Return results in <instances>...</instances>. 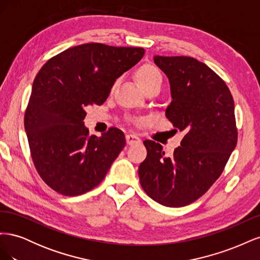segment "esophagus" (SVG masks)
<instances>
[{
	"label": "esophagus",
	"mask_w": 260,
	"mask_h": 260,
	"mask_svg": "<svg viewBox=\"0 0 260 260\" xmlns=\"http://www.w3.org/2000/svg\"><path fill=\"white\" fill-rule=\"evenodd\" d=\"M125 140H127V143L129 144V145H132V144H138V143H140L141 142V140H140V138L138 137V136H136V135H127L125 136Z\"/></svg>",
	"instance_id": "obj_1"
}]
</instances>
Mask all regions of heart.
Here are the masks:
<instances>
[{
    "instance_id": "b5f03b06",
    "label": "heart",
    "mask_w": 260,
    "mask_h": 260,
    "mask_svg": "<svg viewBox=\"0 0 260 260\" xmlns=\"http://www.w3.org/2000/svg\"><path fill=\"white\" fill-rule=\"evenodd\" d=\"M136 79L141 88H145L148 85L159 84L161 85L162 76L159 69L153 64H144L136 72Z\"/></svg>"
}]
</instances>
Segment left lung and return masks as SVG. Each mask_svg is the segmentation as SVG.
I'll return each instance as SVG.
<instances>
[{
	"label": "left lung",
	"mask_w": 260,
	"mask_h": 260,
	"mask_svg": "<svg viewBox=\"0 0 260 260\" xmlns=\"http://www.w3.org/2000/svg\"><path fill=\"white\" fill-rule=\"evenodd\" d=\"M154 62L170 83L166 117L185 136L171 156L159 143L144 141L140 183L155 202L182 207L208 191L237 146L234 101L221 78L198 59L155 55Z\"/></svg>",
	"instance_id": "1"
}]
</instances>
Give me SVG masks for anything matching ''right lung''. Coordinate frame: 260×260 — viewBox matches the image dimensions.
Masks as SVG:
<instances>
[{
  "label": "right lung",
  "mask_w": 260,
  "mask_h": 260,
  "mask_svg": "<svg viewBox=\"0 0 260 260\" xmlns=\"http://www.w3.org/2000/svg\"><path fill=\"white\" fill-rule=\"evenodd\" d=\"M142 48L102 43L74 46L45 62L38 73L25 114L31 156L44 182L66 196L99 185L125 145L111 128L89 136L85 108L102 105L123 73L143 57Z\"/></svg>",
  "instance_id": "1"
}]
</instances>
